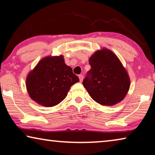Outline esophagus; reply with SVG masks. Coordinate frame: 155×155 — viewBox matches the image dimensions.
<instances>
[{
    "label": "esophagus",
    "mask_w": 155,
    "mask_h": 155,
    "mask_svg": "<svg viewBox=\"0 0 155 155\" xmlns=\"http://www.w3.org/2000/svg\"><path fill=\"white\" fill-rule=\"evenodd\" d=\"M78 78H79V80H80L81 82H82L83 80V76L82 74L78 75Z\"/></svg>",
    "instance_id": "obj_1"
}]
</instances>
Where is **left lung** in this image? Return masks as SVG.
I'll list each match as a JSON object with an SVG mask.
<instances>
[{"label": "left lung", "instance_id": "obj_1", "mask_svg": "<svg viewBox=\"0 0 155 155\" xmlns=\"http://www.w3.org/2000/svg\"><path fill=\"white\" fill-rule=\"evenodd\" d=\"M91 69L83 85L97 103L112 106L122 101L130 87V79L124 68L109 50L98 51L89 59Z\"/></svg>", "mask_w": 155, "mask_h": 155}]
</instances>
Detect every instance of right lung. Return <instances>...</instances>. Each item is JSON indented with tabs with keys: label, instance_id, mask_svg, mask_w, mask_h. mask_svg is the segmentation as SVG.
Listing matches in <instances>:
<instances>
[{
	"label": "right lung",
	"instance_id": "right-lung-1",
	"mask_svg": "<svg viewBox=\"0 0 155 155\" xmlns=\"http://www.w3.org/2000/svg\"><path fill=\"white\" fill-rule=\"evenodd\" d=\"M79 81L63 56L47 57L28 74L26 81L31 98L45 107H53L66 97L70 87Z\"/></svg>",
	"mask_w": 155,
	"mask_h": 155
}]
</instances>
